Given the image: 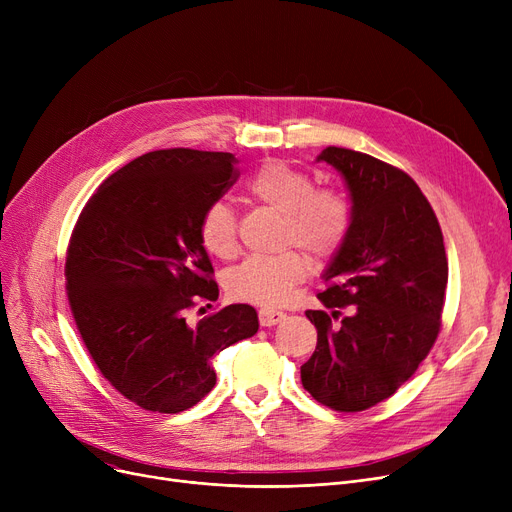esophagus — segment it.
I'll return each mask as SVG.
<instances>
[{
    "mask_svg": "<svg viewBox=\"0 0 512 512\" xmlns=\"http://www.w3.org/2000/svg\"><path fill=\"white\" fill-rule=\"evenodd\" d=\"M286 317V313L282 311H274V309H261L259 311V324L263 328H272L276 324H280V321Z\"/></svg>",
    "mask_w": 512,
    "mask_h": 512,
    "instance_id": "esophagus-1",
    "label": "esophagus"
}]
</instances>
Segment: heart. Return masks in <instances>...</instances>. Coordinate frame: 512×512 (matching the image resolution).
<instances>
[{"mask_svg":"<svg viewBox=\"0 0 512 512\" xmlns=\"http://www.w3.org/2000/svg\"><path fill=\"white\" fill-rule=\"evenodd\" d=\"M249 191L261 203L286 215L284 242L297 245L315 259L332 257L351 230V201L334 188H315L313 176L282 159H270L249 178ZM201 242L207 253L228 259L238 249L236 211L211 203L201 218ZM307 276V263L297 251L251 257L228 274L230 297L261 307H282Z\"/></svg>","mask_w":512,"mask_h":512,"instance_id":"b5f03b06","label":"heart"}]
</instances>
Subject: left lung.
<instances>
[{
  "mask_svg": "<svg viewBox=\"0 0 512 512\" xmlns=\"http://www.w3.org/2000/svg\"><path fill=\"white\" fill-rule=\"evenodd\" d=\"M317 161L344 178L353 220L321 276L326 311L305 313L317 346L301 382L321 405L355 413L390 398L432 351L448 261L436 213L409 174L342 147Z\"/></svg>",
  "mask_w": 512,
  "mask_h": 512,
  "instance_id": "obj_1",
  "label": "left lung"
}]
</instances>
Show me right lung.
I'll list each match as a JSON object with an SVG mask.
<instances>
[{"mask_svg": "<svg viewBox=\"0 0 512 512\" xmlns=\"http://www.w3.org/2000/svg\"><path fill=\"white\" fill-rule=\"evenodd\" d=\"M232 153L161 149L103 180L74 226L66 290L89 355L145 411L180 413L215 386L209 359L257 334L251 305L191 324L195 299H218L201 242L205 209L236 182Z\"/></svg>", "mask_w": 512, "mask_h": 512, "instance_id": "1", "label": "right lung"}]
</instances>
